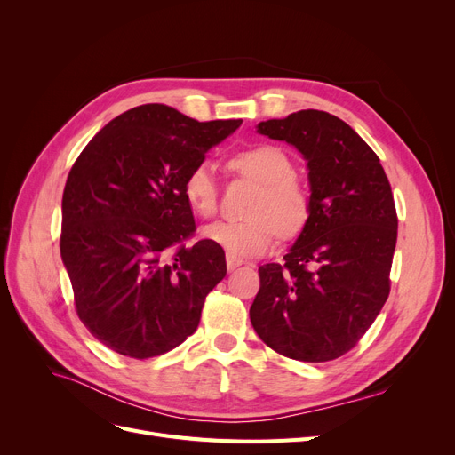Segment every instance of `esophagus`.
<instances>
[{
    "label": "esophagus",
    "instance_id": "34e87169",
    "mask_svg": "<svg viewBox=\"0 0 455 455\" xmlns=\"http://www.w3.org/2000/svg\"><path fill=\"white\" fill-rule=\"evenodd\" d=\"M242 264H243V259L240 256H234V254L227 252V267H228V271L237 269Z\"/></svg>",
    "mask_w": 455,
    "mask_h": 455
}]
</instances>
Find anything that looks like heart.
<instances>
[{
  "mask_svg": "<svg viewBox=\"0 0 455 455\" xmlns=\"http://www.w3.org/2000/svg\"><path fill=\"white\" fill-rule=\"evenodd\" d=\"M232 170L259 184L247 210L249 220L215 223L204 230L208 240L230 254H264L278 234L285 240L299 235L312 218V191L295 173L291 158L276 146H256L237 153L230 160ZM184 197L201 218L218 212V184L208 164L196 165L186 175Z\"/></svg>",
  "mask_w": 455,
  "mask_h": 455,
  "instance_id": "heart-1",
  "label": "heart"
}]
</instances>
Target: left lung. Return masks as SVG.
I'll return each instance as SVG.
<instances>
[{
	"label": "left lung",
	"instance_id": "left-lung-1",
	"mask_svg": "<svg viewBox=\"0 0 455 455\" xmlns=\"http://www.w3.org/2000/svg\"><path fill=\"white\" fill-rule=\"evenodd\" d=\"M258 132L307 160L312 218L282 264L258 269L251 323L269 348L321 363L352 350L391 291L398 218L376 153L323 110L267 119Z\"/></svg>",
	"mask_w": 455,
	"mask_h": 455
}]
</instances>
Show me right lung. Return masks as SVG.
Wrapping results in <instances>:
<instances>
[{
	"label": "right lung",
	"instance_id": "1",
	"mask_svg": "<svg viewBox=\"0 0 455 455\" xmlns=\"http://www.w3.org/2000/svg\"><path fill=\"white\" fill-rule=\"evenodd\" d=\"M240 125L140 105L114 117L71 165L60 256L79 319L110 350L148 360L197 330L227 261L212 240L186 245L196 221L184 180Z\"/></svg>",
	"mask_w": 455,
	"mask_h": 455
}]
</instances>
